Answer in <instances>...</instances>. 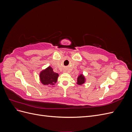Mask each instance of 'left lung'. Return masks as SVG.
<instances>
[{"label": "left lung", "mask_w": 132, "mask_h": 132, "mask_svg": "<svg viewBox=\"0 0 132 132\" xmlns=\"http://www.w3.org/2000/svg\"><path fill=\"white\" fill-rule=\"evenodd\" d=\"M85 82V78L82 74H80L77 78V84L79 85H81Z\"/></svg>", "instance_id": "left-lung-1"}]
</instances>
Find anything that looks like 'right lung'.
<instances>
[{
  "label": "right lung",
  "instance_id": "right-lung-1",
  "mask_svg": "<svg viewBox=\"0 0 132 132\" xmlns=\"http://www.w3.org/2000/svg\"><path fill=\"white\" fill-rule=\"evenodd\" d=\"M59 74L53 71L52 67L49 66L39 73V79L43 85H54L58 80Z\"/></svg>",
  "mask_w": 132,
  "mask_h": 132
}]
</instances>
